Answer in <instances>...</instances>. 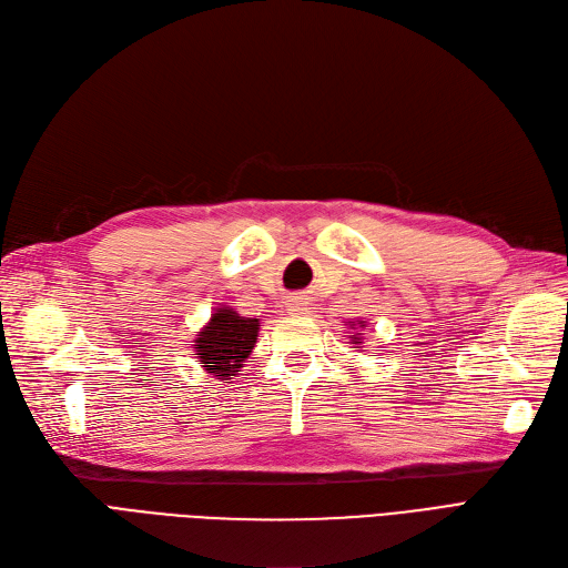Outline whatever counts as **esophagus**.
<instances>
[{"label":"esophagus","mask_w":568,"mask_h":568,"mask_svg":"<svg viewBox=\"0 0 568 568\" xmlns=\"http://www.w3.org/2000/svg\"><path fill=\"white\" fill-rule=\"evenodd\" d=\"M286 310L291 314H307L310 312V301L305 296H288L286 298Z\"/></svg>","instance_id":"obj_1"}]
</instances>
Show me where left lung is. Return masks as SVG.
<instances>
[{
    "instance_id": "8db88e82",
    "label": "left lung",
    "mask_w": 568,
    "mask_h": 568,
    "mask_svg": "<svg viewBox=\"0 0 568 568\" xmlns=\"http://www.w3.org/2000/svg\"><path fill=\"white\" fill-rule=\"evenodd\" d=\"M363 326H366V322H358V324L349 322V328H363ZM361 335H363V333H358V331H356L354 335H349V337H352V345H354V347H358V345H361Z\"/></svg>"
}]
</instances>
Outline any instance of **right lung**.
Wrapping results in <instances>:
<instances>
[{
  "label": "right lung",
  "instance_id": "add662e5",
  "mask_svg": "<svg viewBox=\"0 0 568 568\" xmlns=\"http://www.w3.org/2000/svg\"><path fill=\"white\" fill-rule=\"evenodd\" d=\"M258 320L240 316L233 307H219L210 324L195 337L197 358L216 379H231L240 373L258 337Z\"/></svg>",
  "mask_w": 568,
  "mask_h": 568
}]
</instances>
